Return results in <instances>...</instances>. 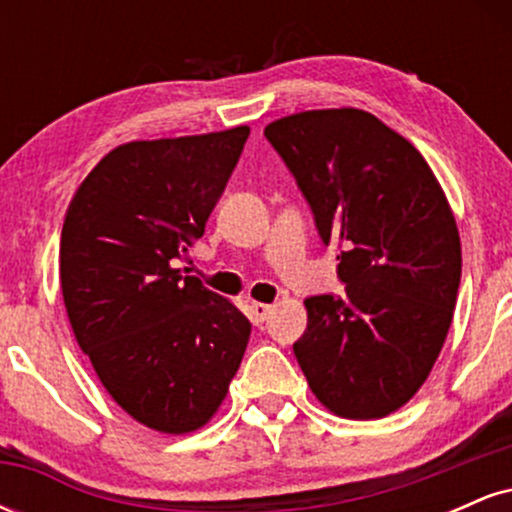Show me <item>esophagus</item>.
Masks as SVG:
<instances>
[{"label": "esophagus", "instance_id": "esophagus-1", "mask_svg": "<svg viewBox=\"0 0 512 512\" xmlns=\"http://www.w3.org/2000/svg\"><path fill=\"white\" fill-rule=\"evenodd\" d=\"M250 310H252V320H255L257 325H262V322L267 320V315L272 313V305H267V303H252Z\"/></svg>", "mask_w": 512, "mask_h": 512}]
</instances>
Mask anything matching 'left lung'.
<instances>
[{
  "mask_svg": "<svg viewBox=\"0 0 512 512\" xmlns=\"http://www.w3.org/2000/svg\"><path fill=\"white\" fill-rule=\"evenodd\" d=\"M317 236L337 245L344 296L305 298L293 344L310 390L346 419H380L424 385L462 276L455 216L424 156L366 110H308L264 127Z\"/></svg>",
  "mask_w": 512,
  "mask_h": 512,
  "instance_id": "8db88e82",
  "label": "left lung"
}]
</instances>
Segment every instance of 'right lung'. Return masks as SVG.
<instances>
[{"instance_id": "obj_1", "label": "right lung", "mask_w": 512, "mask_h": 512, "mask_svg": "<svg viewBox=\"0 0 512 512\" xmlns=\"http://www.w3.org/2000/svg\"><path fill=\"white\" fill-rule=\"evenodd\" d=\"M248 127L117 146L69 204L60 284L81 351L139 424L190 433L219 409L250 320L175 264L204 236Z\"/></svg>"}]
</instances>
